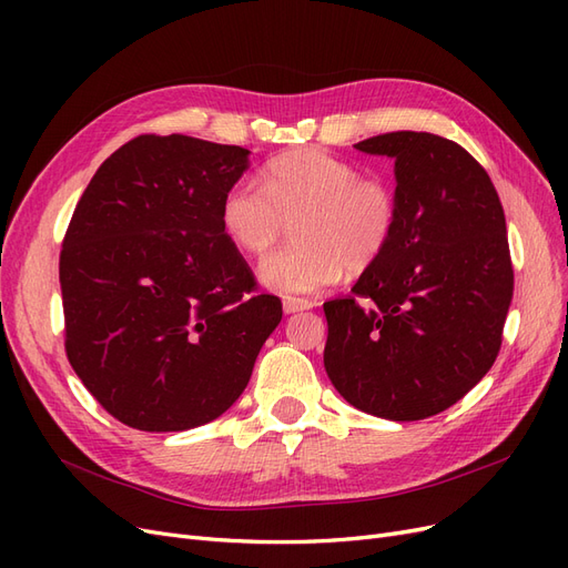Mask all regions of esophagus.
<instances>
[{
    "mask_svg": "<svg viewBox=\"0 0 568 568\" xmlns=\"http://www.w3.org/2000/svg\"><path fill=\"white\" fill-rule=\"evenodd\" d=\"M282 305H284V313H286V315H294V313L311 311V307H313L315 303H313V301H305V298H291V296H286Z\"/></svg>",
    "mask_w": 568,
    "mask_h": 568,
    "instance_id": "obj_1",
    "label": "esophagus"
}]
</instances>
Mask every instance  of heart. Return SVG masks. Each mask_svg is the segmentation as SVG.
<instances>
[{
    "label": "heart",
    "instance_id": "b5f03b06",
    "mask_svg": "<svg viewBox=\"0 0 568 568\" xmlns=\"http://www.w3.org/2000/svg\"><path fill=\"white\" fill-rule=\"evenodd\" d=\"M222 230L248 255H265L294 225L298 244L272 253L261 277L282 294H313L343 270L365 272L382 261L400 222V199L382 175L324 149L272 159L261 182H234L220 203Z\"/></svg>",
    "mask_w": 568,
    "mask_h": 568
}]
</instances>
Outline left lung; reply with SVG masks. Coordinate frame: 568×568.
Instances as JSON below:
<instances>
[{"instance_id": "left-lung-1", "label": "left lung", "mask_w": 568, "mask_h": 568, "mask_svg": "<svg viewBox=\"0 0 568 568\" xmlns=\"http://www.w3.org/2000/svg\"><path fill=\"white\" fill-rule=\"evenodd\" d=\"M355 149L395 159L400 222L353 294L324 303V369L353 407L417 422L464 398L500 353L514 291L503 203L445 136L398 130Z\"/></svg>"}]
</instances>
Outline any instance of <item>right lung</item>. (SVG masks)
<instances>
[{
	"label": "right lung",
	"instance_id": "add662e5",
	"mask_svg": "<svg viewBox=\"0 0 568 568\" xmlns=\"http://www.w3.org/2000/svg\"><path fill=\"white\" fill-rule=\"evenodd\" d=\"M248 151L140 134L99 165L59 257L65 355L111 417L186 432L244 393L282 301L222 230Z\"/></svg>",
	"mask_w": 568,
	"mask_h": 568
}]
</instances>
